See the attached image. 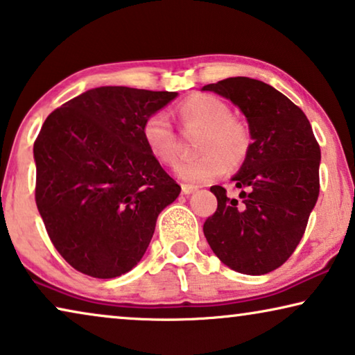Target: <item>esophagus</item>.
Returning <instances> with one entry per match:
<instances>
[{
    "instance_id": "esophagus-1",
    "label": "esophagus",
    "mask_w": 355,
    "mask_h": 355,
    "mask_svg": "<svg viewBox=\"0 0 355 355\" xmlns=\"http://www.w3.org/2000/svg\"><path fill=\"white\" fill-rule=\"evenodd\" d=\"M196 189H198V188H196V187H193V184H182V193L183 194H191V193H194L196 191Z\"/></svg>"
}]
</instances>
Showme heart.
Listing matches in <instances>:
<instances>
[{
	"instance_id": "heart-1",
	"label": "heart",
	"mask_w": 355,
	"mask_h": 355,
	"mask_svg": "<svg viewBox=\"0 0 355 355\" xmlns=\"http://www.w3.org/2000/svg\"><path fill=\"white\" fill-rule=\"evenodd\" d=\"M178 113L188 125L202 129L196 146L200 156L180 162L177 175L188 183L200 184L218 178L244 162L250 151V132L242 121L232 118L225 100L211 94H194L183 100ZM141 139L156 161L172 164L177 159V139L168 116L164 111L148 114L141 124Z\"/></svg>"
}]
</instances>
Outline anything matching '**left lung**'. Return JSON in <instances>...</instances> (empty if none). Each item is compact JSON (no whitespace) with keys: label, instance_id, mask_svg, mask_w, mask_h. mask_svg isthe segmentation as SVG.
<instances>
[{"label":"left lung","instance_id":"left-lung-1","mask_svg":"<svg viewBox=\"0 0 355 355\" xmlns=\"http://www.w3.org/2000/svg\"><path fill=\"white\" fill-rule=\"evenodd\" d=\"M248 121L252 144L232 178L239 199L210 188L218 205L204 223L216 257L237 272L261 276L288 260L319 198L320 146L300 107L269 84L244 76L207 84Z\"/></svg>","mask_w":355,"mask_h":355}]
</instances>
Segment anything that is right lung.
Segmentation results:
<instances>
[{
  "label": "right lung",
  "instance_id": "1",
  "mask_svg": "<svg viewBox=\"0 0 355 355\" xmlns=\"http://www.w3.org/2000/svg\"><path fill=\"white\" fill-rule=\"evenodd\" d=\"M177 92L105 86L52 111L33 145L35 199L63 260L97 279L125 274L141 260L157 215L180 184L141 139L148 114Z\"/></svg>",
  "mask_w": 355,
  "mask_h": 355
}]
</instances>
